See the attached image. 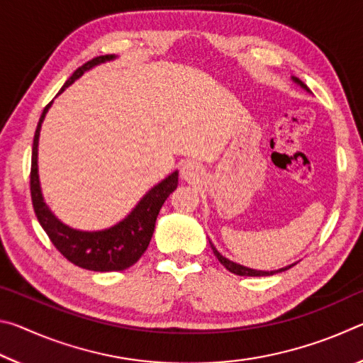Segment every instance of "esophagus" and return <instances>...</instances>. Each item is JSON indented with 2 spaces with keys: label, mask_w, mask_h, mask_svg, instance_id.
<instances>
[{
  "label": "esophagus",
  "mask_w": 363,
  "mask_h": 363,
  "mask_svg": "<svg viewBox=\"0 0 363 363\" xmlns=\"http://www.w3.org/2000/svg\"><path fill=\"white\" fill-rule=\"evenodd\" d=\"M200 168L199 164L194 163V162H186L181 167V176L184 177L186 181H196L200 177Z\"/></svg>",
  "instance_id": "1"
}]
</instances>
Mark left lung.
<instances>
[{
  "label": "left lung",
  "instance_id": "left-lung-1",
  "mask_svg": "<svg viewBox=\"0 0 363 363\" xmlns=\"http://www.w3.org/2000/svg\"><path fill=\"white\" fill-rule=\"evenodd\" d=\"M291 79L294 83H298L301 88H304L306 91H309V88H307V86L301 82L299 78H296V77H291ZM311 93V91H309ZM210 245H211V250H213V253H214V256L218 257V261L223 264V266L229 270V272H232V274H235V275H243V277H267V275H274V274H279V272H284V270H286V269H290V267H293L294 264H290V266H286V267H281V269H279V270H255V269H250V267H245V266H240V264H237V262H233V261H230V259H227V257H224L223 255L219 253V251L214 248V245L210 242Z\"/></svg>",
  "mask_w": 363,
  "mask_h": 363
}]
</instances>
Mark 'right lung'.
<instances>
[{
	"mask_svg": "<svg viewBox=\"0 0 363 363\" xmlns=\"http://www.w3.org/2000/svg\"><path fill=\"white\" fill-rule=\"evenodd\" d=\"M116 56L107 54L88 60L79 69L73 72V75L67 79L62 89L78 79L84 72L93 69V67L113 60ZM52 102H49L43 110L40 116L38 126H36L32 149V171H30V192H32L33 210L36 218L45 232L48 233L49 240L52 242L64 257H67L75 266L94 272H112V270H125L131 267L133 264L139 261V257L144 255L150 243V238L155 229V220L160 210L168 199L171 192H174L177 187V171L164 177L162 182L153 186L147 192L139 203L133 208V211L125 219H121L118 224H115L104 230H77L65 225L64 223L54 216L52 211L43 200L40 176H38V139L41 131V123L45 120L49 107Z\"/></svg>",
	"mask_w": 363,
	"mask_h": 363,
	"instance_id": "1",
	"label": "right lung"
}]
</instances>
